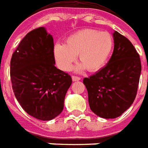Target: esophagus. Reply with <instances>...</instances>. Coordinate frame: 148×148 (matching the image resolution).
<instances>
[{
    "mask_svg": "<svg viewBox=\"0 0 148 148\" xmlns=\"http://www.w3.org/2000/svg\"><path fill=\"white\" fill-rule=\"evenodd\" d=\"M72 78L73 81H78V80H80V79H81L79 76H72Z\"/></svg>",
    "mask_w": 148,
    "mask_h": 148,
    "instance_id": "1",
    "label": "esophagus"
}]
</instances>
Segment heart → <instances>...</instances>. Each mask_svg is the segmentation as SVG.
I'll use <instances>...</instances> for the list:
<instances>
[{"label":"heart","instance_id":"obj_1","mask_svg":"<svg viewBox=\"0 0 148 148\" xmlns=\"http://www.w3.org/2000/svg\"><path fill=\"white\" fill-rule=\"evenodd\" d=\"M114 45L112 36L96 29H84L69 36L65 44L54 47V56L60 69L68 71L78 55L80 64L76 71L86 69L89 72L99 71L105 64Z\"/></svg>","mask_w":148,"mask_h":148}]
</instances>
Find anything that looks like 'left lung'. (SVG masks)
Wrapping results in <instances>:
<instances>
[{
    "label": "left lung",
    "mask_w": 148,
    "mask_h": 148,
    "mask_svg": "<svg viewBox=\"0 0 148 148\" xmlns=\"http://www.w3.org/2000/svg\"><path fill=\"white\" fill-rule=\"evenodd\" d=\"M114 51L105 67L83 80L88 94L90 108L105 119L119 117L136 99L141 61L128 39L113 33Z\"/></svg>",
    "instance_id": "1"
}]
</instances>
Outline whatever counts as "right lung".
<instances>
[{"instance_id":"add662e5","label":"right lung","mask_w":148,"mask_h":148,"mask_svg":"<svg viewBox=\"0 0 148 148\" xmlns=\"http://www.w3.org/2000/svg\"><path fill=\"white\" fill-rule=\"evenodd\" d=\"M10 78L22 108L40 120H51L64 109L71 76L55 67L53 38L45 28L30 31L12 53Z\"/></svg>"}]
</instances>
